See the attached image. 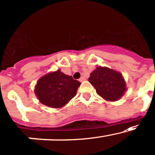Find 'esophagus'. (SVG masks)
I'll use <instances>...</instances> for the list:
<instances>
[{
  "label": "esophagus",
  "mask_w": 155,
  "mask_h": 155,
  "mask_svg": "<svg viewBox=\"0 0 155 155\" xmlns=\"http://www.w3.org/2000/svg\"><path fill=\"white\" fill-rule=\"evenodd\" d=\"M85 80H86V79L84 77V76H81L80 79H79V81H85Z\"/></svg>",
  "instance_id": "34e87169"
}]
</instances>
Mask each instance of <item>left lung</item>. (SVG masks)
Listing matches in <instances>:
<instances>
[{
	"mask_svg": "<svg viewBox=\"0 0 155 155\" xmlns=\"http://www.w3.org/2000/svg\"><path fill=\"white\" fill-rule=\"evenodd\" d=\"M88 81L95 87L97 94L107 101H117L127 90L122 74L107 67H97Z\"/></svg>",
	"mask_w": 155,
	"mask_h": 155,
	"instance_id": "8db88e82",
	"label": "left lung"
}]
</instances>
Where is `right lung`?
Returning <instances> with one entry per match:
<instances>
[{
    "label": "right lung",
    "mask_w": 155,
    "mask_h": 155,
    "mask_svg": "<svg viewBox=\"0 0 155 155\" xmlns=\"http://www.w3.org/2000/svg\"><path fill=\"white\" fill-rule=\"evenodd\" d=\"M81 83L57 70L37 81L35 93L40 103L49 107L60 108L76 96Z\"/></svg>",
    "instance_id": "add662e5"
}]
</instances>
